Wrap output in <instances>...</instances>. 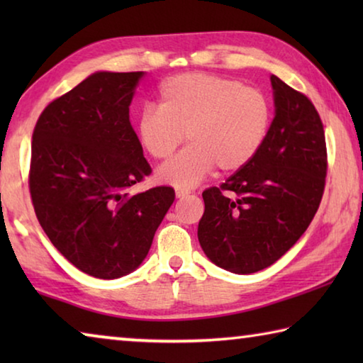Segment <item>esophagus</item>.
Here are the masks:
<instances>
[{
  "mask_svg": "<svg viewBox=\"0 0 363 363\" xmlns=\"http://www.w3.org/2000/svg\"><path fill=\"white\" fill-rule=\"evenodd\" d=\"M190 190L187 189H176V196L177 199H184V196H189Z\"/></svg>",
  "mask_w": 363,
  "mask_h": 363,
  "instance_id": "34e87169",
  "label": "esophagus"
}]
</instances>
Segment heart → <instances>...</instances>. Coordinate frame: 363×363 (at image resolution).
Returning <instances> with one entry per match:
<instances>
[{
    "instance_id": "1",
    "label": "heart",
    "mask_w": 363,
    "mask_h": 363,
    "mask_svg": "<svg viewBox=\"0 0 363 363\" xmlns=\"http://www.w3.org/2000/svg\"><path fill=\"white\" fill-rule=\"evenodd\" d=\"M270 125V107L259 89L205 72L179 73L158 89V107H145L136 121L140 145L155 160L179 155L158 169V179L177 189L200 184L218 167L232 173L261 149Z\"/></svg>"
}]
</instances>
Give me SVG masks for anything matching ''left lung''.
Masks as SVG:
<instances>
[{"label": "left lung", "instance_id": "1", "mask_svg": "<svg viewBox=\"0 0 363 363\" xmlns=\"http://www.w3.org/2000/svg\"><path fill=\"white\" fill-rule=\"evenodd\" d=\"M275 116L261 149L203 194L199 242L216 266L253 274L280 259L309 227L327 176L320 115L307 97L270 77Z\"/></svg>", "mask_w": 363, "mask_h": 363}]
</instances>
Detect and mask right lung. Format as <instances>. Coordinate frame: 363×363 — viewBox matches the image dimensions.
Wrapping results in <instances>:
<instances>
[{"label": "right lung", "instance_id": "obj_1", "mask_svg": "<svg viewBox=\"0 0 363 363\" xmlns=\"http://www.w3.org/2000/svg\"><path fill=\"white\" fill-rule=\"evenodd\" d=\"M144 72H96L43 110L28 187L43 230L67 261L96 279L139 267L174 201L160 186L131 195L152 173L130 121Z\"/></svg>", "mask_w": 363, "mask_h": 363}]
</instances>
